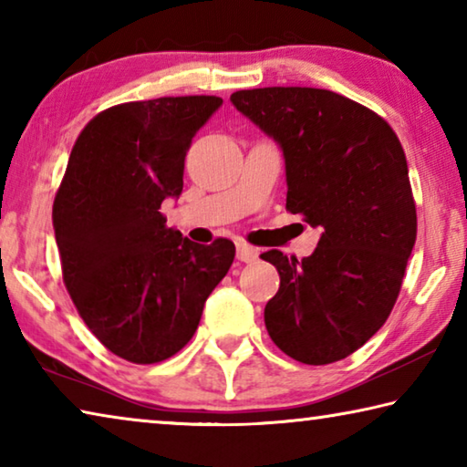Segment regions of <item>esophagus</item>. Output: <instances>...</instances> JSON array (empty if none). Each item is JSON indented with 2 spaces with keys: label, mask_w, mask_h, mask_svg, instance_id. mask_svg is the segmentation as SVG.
I'll return each instance as SVG.
<instances>
[{
  "label": "esophagus",
  "mask_w": 467,
  "mask_h": 467,
  "mask_svg": "<svg viewBox=\"0 0 467 467\" xmlns=\"http://www.w3.org/2000/svg\"><path fill=\"white\" fill-rule=\"evenodd\" d=\"M257 255L259 253L255 247H251V244H247V243H236V257H239L241 262L251 264V262H255Z\"/></svg>",
  "instance_id": "esophagus-1"
}]
</instances>
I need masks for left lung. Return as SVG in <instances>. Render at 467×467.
<instances>
[{
	"label": "left lung",
	"mask_w": 467,
	"mask_h": 467,
	"mask_svg": "<svg viewBox=\"0 0 467 467\" xmlns=\"http://www.w3.org/2000/svg\"><path fill=\"white\" fill-rule=\"evenodd\" d=\"M231 100L280 144L286 210L321 228L300 262L278 249L262 255L280 274L267 334L305 365L350 357L389 317L416 243L404 148L383 117L331 90L272 86Z\"/></svg>",
	"instance_id": "obj_1"
}]
</instances>
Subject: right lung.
Returning a JSON list of instances; mask_svg holds the SVG:
<instances>
[{"label": "right lung", "mask_w": 467, "mask_h": 467, "mask_svg": "<svg viewBox=\"0 0 467 467\" xmlns=\"http://www.w3.org/2000/svg\"><path fill=\"white\" fill-rule=\"evenodd\" d=\"M220 97H162L102 110L78 136L53 202L66 288L99 342L136 365L177 354L200 326L234 244H197L161 205L183 192L185 156Z\"/></svg>", "instance_id": "add662e5"}]
</instances>
